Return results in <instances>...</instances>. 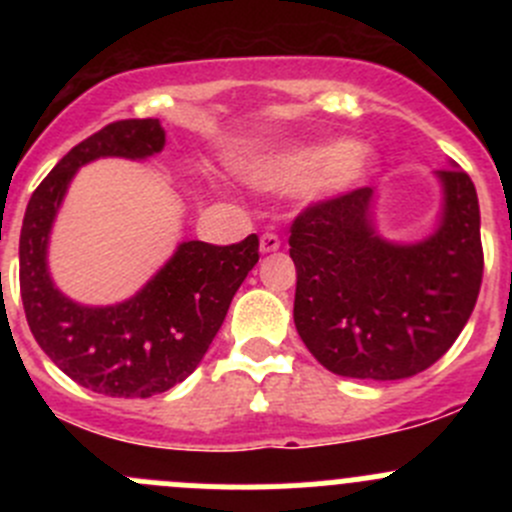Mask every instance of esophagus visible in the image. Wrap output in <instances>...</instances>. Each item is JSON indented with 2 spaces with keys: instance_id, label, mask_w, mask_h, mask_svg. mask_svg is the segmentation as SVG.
Listing matches in <instances>:
<instances>
[{
  "instance_id": "obj_1",
  "label": "esophagus",
  "mask_w": 512,
  "mask_h": 512,
  "mask_svg": "<svg viewBox=\"0 0 512 512\" xmlns=\"http://www.w3.org/2000/svg\"><path fill=\"white\" fill-rule=\"evenodd\" d=\"M280 245H282V240H280V235H277V232H265V235L260 237V252H275V250H280Z\"/></svg>"
}]
</instances>
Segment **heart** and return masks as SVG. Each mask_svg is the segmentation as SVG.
Instances as JSON below:
<instances>
[{
    "mask_svg": "<svg viewBox=\"0 0 512 512\" xmlns=\"http://www.w3.org/2000/svg\"><path fill=\"white\" fill-rule=\"evenodd\" d=\"M369 160L361 148L352 146H322V148H307V151H297L292 156H285L267 168L257 173V178L270 188H282V185H299L317 180L319 175L329 173L334 188H347L364 178Z\"/></svg>",
    "mask_w": 512,
    "mask_h": 512,
    "instance_id": "heart-1",
    "label": "heart"
}]
</instances>
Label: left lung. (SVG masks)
Masks as SVG:
<instances>
[{
	"mask_svg": "<svg viewBox=\"0 0 512 512\" xmlns=\"http://www.w3.org/2000/svg\"><path fill=\"white\" fill-rule=\"evenodd\" d=\"M446 208L416 245L371 225V188L309 203L289 227L297 267L294 324L309 352L349 379H409L436 364L466 327L483 282L476 185L438 170Z\"/></svg>",
	"mask_w": 512,
	"mask_h": 512,
	"instance_id": "left-lung-1",
	"label": "left lung"
}]
</instances>
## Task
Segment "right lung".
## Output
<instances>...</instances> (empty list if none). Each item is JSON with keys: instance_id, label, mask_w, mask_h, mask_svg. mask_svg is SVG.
<instances>
[{"instance_id": "right-lung-1", "label": "right lung", "mask_w": 512, "mask_h": 512, "mask_svg": "<svg viewBox=\"0 0 512 512\" xmlns=\"http://www.w3.org/2000/svg\"><path fill=\"white\" fill-rule=\"evenodd\" d=\"M163 146L158 118L103 126L41 180L19 235V289L36 344L76 384L116 399H148L188 379L260 260L257 235L235 245L190 240L136 297L116 307H81L54 287L46 242L76 168L103 156L146 158Z\"/></svg>"}]
</instances>
